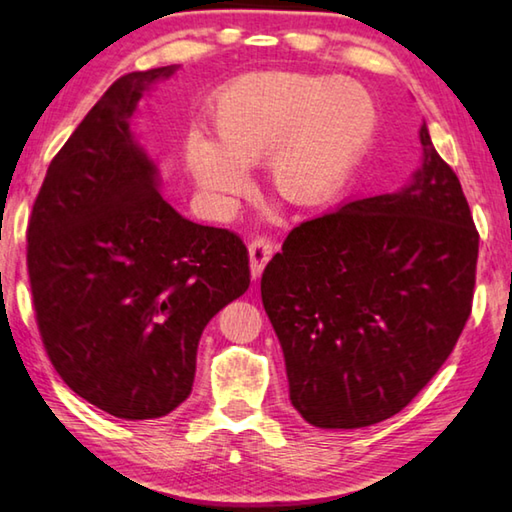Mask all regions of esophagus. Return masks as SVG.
<instances>
[{"label": "esophagus", "instance_id": "1", "mask_svg": "<svg viewBox=\"0 0 512 512\" xmlns=\"http://www.w3.org/2000/svg\"><path fill=\"white\" fill-rule=\"evenodd\" d=\"M274 254V242L270 238H254L249 242V263H251V276L258 279L263 274L267 261H270Z\"/></svg>", "mask_w": 512, "mask_h": 512}]
</instances>
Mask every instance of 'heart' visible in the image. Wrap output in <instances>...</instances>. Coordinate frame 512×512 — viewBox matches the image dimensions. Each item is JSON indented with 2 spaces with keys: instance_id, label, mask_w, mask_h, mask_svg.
I'll list each match as a JSON object with an SVG mask.
<instances>
[{
  "instance_id": "obj_1",
  "label": "heart",
  "mask_w": 512,
  "mask_h": 512,
  "mask_svg": "<svg viewBox=\"0 0 512 512\" xmlns=\"http://www.w3.org/2000/svg\"><path fill=\"white\" fill-rule=\"evenodd\" d=\"M374 102L360 83L306 72L247 74L213 106L220 145L190 138L188 165L217 197L249 190L242 165L267 156V179L281 199L320 206L345 186L374 133Z\"/></svg>"
}]
</instances>
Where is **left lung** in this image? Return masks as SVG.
<instances>
[{"mask_svg": "<svg viewBox=\"0 0 512 512\" xmlns=\"http://www.w3.org/2000/svg\"><path fill=\"white\" fill-rule=\"evenodd\" d=\"M420 140L424 163L404 190L301 222L263 272L290 401L320 429L404 410L472 313L479 231L426 124Z\"/></svg>", "mask_w": 512, "mask_h": 512, "instance_id": "obj_1", "label": "left lung"}]
</instances>
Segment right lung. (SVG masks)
Listing matches in <instances>:
<instances>
[{"instance_id": "1", "label": "right lung", "mask_w": 512, "mask_h": 512, "mask_svg": "<svg viewBox=\"0 0 512 512\" xmlns=\"http://www.w3.org/2000/svg\"><path fill=\"white\" fill-rule=\"evenodd\" d=\"M165 65L117 79L47 167L27 229L40 338L58 376L120 420L188 399L201 331L249 288V251L229 229L181 217L129 117Z\"/></svg>"}]
</instances>
